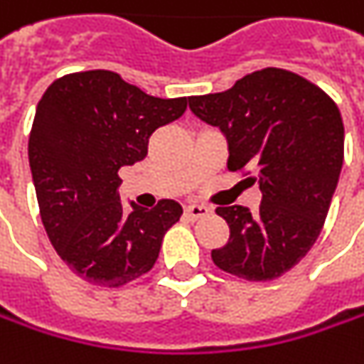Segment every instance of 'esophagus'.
I'll list each match as a JSON object with an SVG mask.
<instances>
[{"label":"esophagus","mask_w":364,"mask_h":364,"mask_svg":"<svg viewBox=\"0 0 364 364\" xmlns=\"http://www.w3.org/2000/svg\"><path fill=\"white\" fill-rule=\"evenodd\" d=\"M210 213L209 207H205V205H188L186 207V217L192 219V221H196V219H203V217H207Z\"/></svg>","instance_id":"obj_1"}]
</instances>
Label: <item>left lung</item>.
<instances>
[{"mask_svg": "<svg viewBox=\"0 0 364 364\" xmlns=\"http://www.w3.org/2000/svg\"><path fill=\"white\" fill-rule=\"evenodd\" d=\"M191 110L229 141V172L258 182V210L217 207L229 242L217 268L250 282L274 281L307 256L321 233L344 161L336 102L293 71L266 67L219 94L192 96Z\"/></svg>", "mask_w": 364, "mask_h": 364, "instance_id": "8db88e82", "label": "left lung"}]
</instances>
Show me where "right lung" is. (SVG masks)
Segmentation results:
<instances>
[{
    "mask_svg": "<svg viewBox=\"0 0 364 364\" xmlns=\"http://www.w3.org/2000/svg\"><path fill=\"white\" fill-rule=\"evenodd\" d=\"M186 106V98H155L106 69L69 73L46 87L28 159L46 235L83 281L117 289L154 268L182 207L164 198L127 213L119 170L145 159L155 129Z\"/></svg>",
    "mask_w": 364,
    "mask_h": 364,
    "instance_id": "obj_1",
    "label": "right lung"
}]
</instances>
